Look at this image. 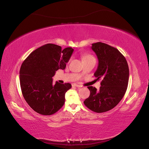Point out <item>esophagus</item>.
Returning a JSON list of instances; mask_svg holds the SVG:
<instances>
[{
	"instance_id": "esophagus-1",
	"label": "esophagus",
	"mask_w": 149,
	"mask_h": 149,
	"mask_svg": "<svg viewBox=\"0 0 149 149\" xmlns=\"http://www.w3.org/2000/svg\"><path fill=\"white\" fill-rule=\"evenodd\" d=\"M72 86L74 87H81L82 86L81 85H79V84H72Z\"/></svg>"
}]
</instances>
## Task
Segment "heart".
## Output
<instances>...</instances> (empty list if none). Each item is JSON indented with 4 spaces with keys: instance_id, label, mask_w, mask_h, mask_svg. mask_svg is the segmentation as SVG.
Returning a JSON list of instances; mask_svg holds the SVG:
<instances>
[{
    "instance_id": "1",
    "label": "heart",
    "mask_w": 149,
    "mask_h": 149,
    "mask_svg": "<svg viewBox=\"0 0 149 149\" xmlns=\"http://www.w3.org/2000/svg\"><path fill=\"white\" fill-rule=\"evenodd\" d=\"M88 58H94V57L91 56V55H89V54H84V56H83V58H84V60Z\"/></svg>"
}]
</instances>
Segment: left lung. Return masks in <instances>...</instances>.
I'll use <instances>...</instances> for the list:
<instances>
[{
	"mask_svg": "<svg viewBox=\"0 0 149 149\" xmlns=\"http://www.w3.org/2000/svg\"><path fill=\"white\" fill-rule=\"evenodd\" d=\"M99 65L94 75L101 79L99 91L88 87L89 97L84 102L91 110L105 112L114 108L122 99L129 81V67L124 56L117 49L104 42L92 44Z\"/></svg>",
	"mask_w": 149,
	"mask_h": 149,
	"instance_id": "left-lung-1",
	"label": "left lung"
}]
</instances>
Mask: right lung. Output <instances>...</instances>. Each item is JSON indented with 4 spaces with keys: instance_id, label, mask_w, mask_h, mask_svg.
<instances>
[{
    "instance_id": "obj_1",
    "label": "right lung",
    "mask_w": 149,
    "mask_h": 149,
    "mask_svg": "<svg viewBox=\"0 0 149 149\" xmlns=\"http://www.w3.org/2000/svg\"><path fill=\"white\" fill-rule=\"evenodd\" d=\"M74 49L54 44H46L30 54L19 70L20 87L27 104L41 115L54 114L65 102V93L71 89L67 83L52 84V77L58 70H64Z\"/></svg>"
}]
</instances>
